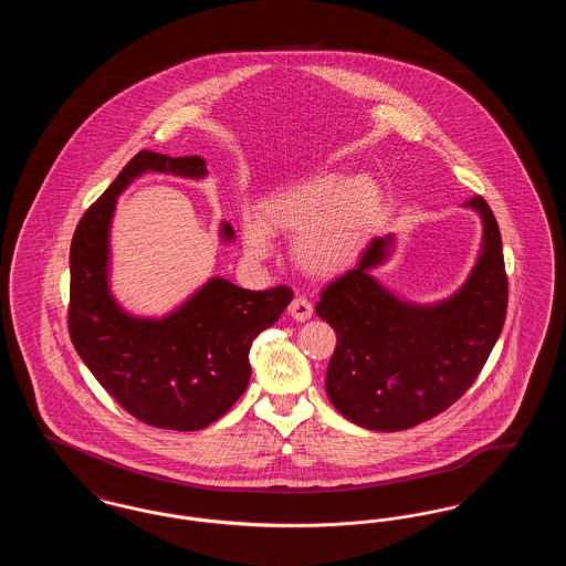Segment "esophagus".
<instances>
[{
  "mask_svg": "<svg viewBox=\"0 0 566 566\" xmlns=\"http://www.w3.org/2000/svg\"><path fill=\"white\" fill-rule=\"evenodd\" d=\"M289 312H291V316L295 318L296 323H305V321L312 318L314 307H312V303H310L305 296H296V298L291 301Z\"/></svg>",
  "mask_w": 566,
  "mask_h": 566,
  "instance_id": "34e87169",
  "label": "esophagus"
}]
</instances>
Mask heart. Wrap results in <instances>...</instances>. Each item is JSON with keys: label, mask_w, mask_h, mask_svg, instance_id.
<instances>
[{"label": "heart", "mask_w": 566, "mask_h": 566, "mask_svg": "<svg viewBox=\"0 0 566 566\" xmlns=\"http://www.w3.org/2000/svg\"><path fill=\"white\" fill-rule=\"evenodd\" d=\"M381 210L384 195L371 176L316 174L268 195L259 212H243V250L263 261L273 252V233H295L291 256L296 268L331 277L358 259Z\"/></svg>", "instance_id": "1"}]
</instances>
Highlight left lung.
Here are the masks:
<instances>
[{"instance_id": "obj_1", "label": "left lung", "mask_w": 566, "mask_h": 566, "mask_svg": "<svg viewBox=\"0 0 566 566\" xmlns=\"http://www.w3.org/2000/svg\"><path fill=\"white\" fill-rule=\"evenodd\" d=\"M464 206L482 216L484 240L457 295L416 305L386 291L371 270L390 256L392 235L371 240L358 265L321 293L316 314L337 333L326 397L363 429L405 431L457 403L503 331L510 282L501 231L484 197Z\"/></svg>"}]
</instances>
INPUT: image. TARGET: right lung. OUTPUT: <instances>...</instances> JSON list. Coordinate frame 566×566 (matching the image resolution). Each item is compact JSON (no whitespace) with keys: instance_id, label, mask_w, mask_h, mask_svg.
<instances>
[{"instance_id":"1","label":"right lung","mask_w":566,"mask_h":566,"mask_svg":"<svg viewBox=\"0 0 566 566\" xmlns=\"http://www.w3.org/2000/svg\"><path fill=\"white\" fill-rule=\"evenodd\" d=\"M146 171L203 178L201 157L142 150L84 212L70 248L67 328L76 352L109 397L144 424L199 431L224 416L250 379L248 352L275 323L293 291H245L212 277L163 318H135L109 295V222L116 197ZM220 233L233 240V227Z\"/></svg>"}]
</instances>
